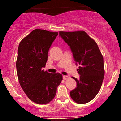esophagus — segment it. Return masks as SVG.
<instances>
[{
    "mask_svg": "<svg viewBox=\"0 0 121 121\" xmlns=\"http://www.w3.org/2000/svg\"><path fill=\"white\" fill-rule=\"evenodd\" d=\"M62 78H63L64 80H67L68 78V76H62Z\"/></svg>",
    "mask_w": 121,
    "mask_h": 121,
    "instance_id": "1",
    "label": "esophagus"
}]
</instances>
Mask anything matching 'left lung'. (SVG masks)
<instances>
[{
  "label": "left lung",
  "instance_id": "8db88e82",
  "mask_svg": "<svg viewBox=\"0 0 121 121\" xmlns=\"http://www.w3.org/2000/svg\"><path fill=\"white\" fill-rule=\"evenodd\" d=\"M59 35L70 47L76 64L80 79L74 77L77 87L70 91L74 102L86 104L92 100L100 90L105 70L104 58L97 43L83 30L60 31Z\"/></svg>",
  "mask_w": 121,
  "mask_h": 121
}]
</instances>
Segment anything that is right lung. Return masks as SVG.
I'll return each mask as SVG.
<instances>
[{"label":"right lung","mask_w":121,"mask_h":121,"mask_svg":"<svg viewBox=\"0 0 121 121\" xmlns=\"http://www.w3.org/2000/svg\"><path fill=\"white\" fill-rule=\"evenodd\" d=\"M57 35L58 32L36 29L20 41L18 47L16 65L19 83L27 97L36 104L51 102L62 80L60 73L43 70L50 47Z\"/></svg>","instance_id":"right-lung-1"}]
</instances>
